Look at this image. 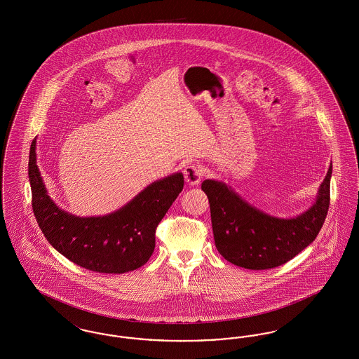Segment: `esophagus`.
<instances>
[{"instance_id":"obj_1","label":"esophagus","mask_w":359,"mask_h":359,"mask_svg":"<svg viewBox=\"0 0 359 359\" xmlns=\"http://www.w3.org/2000/svg\"><path fill=\"white\" fill-rule=\"evenodd\" d=\"M203 168L196 164V163H189L187 164V167L184 168V177H186V182L191 186H198L199 182L202 180L203 177Z\"/></svg>"}]
</instances>
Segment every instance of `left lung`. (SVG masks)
<instances>
[{
	"label": "left lung",
	"instance_id": "1",
	"mask_svg": "<svg viewBox=\"0 0 359 359\" xmlns=\"http://www.w3.org/2000/svg\"><path fill=\"white\" fill-rule=\"evenodd\" d=\"M332 164L319 188L316 202L296 218H276L245 202L222 182L202 183L210 211L214 241L229 262L252 271L272 269L297 256L318 237L330 205Z\"/></svg>",
	"mask_w": 359,
	"mask_h": 359
}]
</instances>
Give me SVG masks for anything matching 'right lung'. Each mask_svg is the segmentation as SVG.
<instances>
[{
	"label": "right lung",
	"instance_id": "1",
	"mask_svg": "<svg viewBox=\"0 0 359 359\" xmlns=\"http://www.w3.org/2000/svg\"><path fill=\"white\" fill-rule=\"evenodd\" d=\"M28 176L36 221L52 246L74 264L97 273H125L154 253L156 229L184 186L180 172L157 180L120 210L79 218L63 211L47 194L31 144Z\"/></svg>",
	"mask_w": 359,
	"mask_h": 359
}]
</instances>
